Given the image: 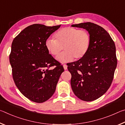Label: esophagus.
Listing matches in <instances>:
<instances>
[{
  "label": "esophagus",
  "instance_id": "obj_1",
  "mask_svg": "<svg viewBox=\"0 0 125 125\" xmlns=\"http://www.w3.org/2000/svg\"><path fill=\"white\" fill-rule=\"evenodd\" d=\"M63 67H64V69H65V70H66V69H67V65L66 64L63 65Z\"/></svg>",
  "mask_w": 125,
  "mask_h": 125
}]
</instances>
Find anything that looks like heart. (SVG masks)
Here are the masks:
<instances>
[{
    "label": "heart",
    "mask_w": 125,
    "mask_h": 125,
    "mask_svg": "<svg viewBox=\"0 0 125 125\" xmlns=\"http://www.w3.org/2000/svg\"><path fill=\"white\" fill-rule=\"evenodd\" d=\"M54 40L48 39L45 42L47 51L57 57L61 62L64 63L83 58L91 45V37L87 31L75 27H67L58 30L54 34Z\"/></svg>",
    "instance_id": "b5f03b06"
}]
</instances>
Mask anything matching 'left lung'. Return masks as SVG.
Listing matches in <instances>:
<instances>
[{
  "instance_id": "left-lung-1",
  "label": "left lung",
  "mask_w": 125,
  "mask_h": 125,
  "mask_svg": "<svg viewBox=\"0 0 125 125\" xmlns=\"http://www.w3.org/2000/svg\"><path fill=\"white\" fill-rule=\"evenodd\" d=\"M72 26L86 29L91 37V45L85 56L67 64L72 75V89L82 100L92 101L104 94L113 82L117 66L115 45L109 33L94 23Z\"/></svg>"
}]
</instances>
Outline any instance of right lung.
<instances>
[{"label": "right lung", "mask_w": 125, "mask_h": 125, "mask_svg": "<svg viewBox=\"0 0 125 125\" xmlns=\"http://www.w3.org/2000/svg\"><path fill=\"white\" fill-rule=\"evenodd\" d=\"M60 26L30 25L12 42L9 61L14 83L20 92L33 102L43 103L53 95L64 71L45 47L46 40ZM53 66L54 69H49Z\"/></svg>", "instance_id": "add662e5"}]
</instances>
